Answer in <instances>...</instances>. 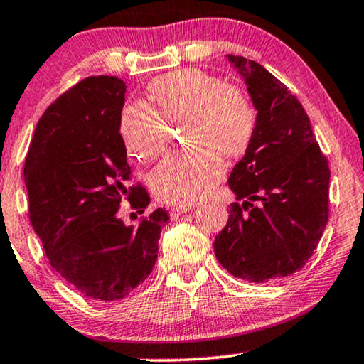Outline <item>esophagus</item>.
I'll return each mask as SVG.
<instances>
[{
    "label": "esophagus",
    "mask_w": 364,
    "mask_h": 364,
    "mask_svg": "<svg viewBox=\"0 0 364 364\" xmlns=\"http://www.w3.org/2000/svg\"><path fill=\"white\" fill-rule=\"evenodd\" d=\"M192 208H193V205H177V207L171 208V217L172 218H178V217L182 215V213L192 210Z\"/></svg>",
    "instance_id": "obj_1"
}]
</instances>
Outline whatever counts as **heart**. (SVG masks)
<instances>
[{"label": "heart", "instance_id": "obj_1", "mask_svg": "<svg viewBox=\"0 0 364 364\" xmlns=\"http://www.w3.org/2000/svg\"><path fill=\"white\" fill-rule=\"evenodd\" d=\"M157 109L131 101L119 114V132L127 151L152 161L166 151L168 124L186 122L183 142L191 147L168 154L151 176V187L164 202L193 203L222 177L220 154L235 157L255 132L257 112L245 89L222 82L215 74L187 68L149 84Z\"/></svg>", "mask_w": 364, "mask_h": 364}]
</instances>
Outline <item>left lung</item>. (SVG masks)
Listing matches in <instances>:
<instances>
[{"label": "left lung", "instance_id": "left-lung-1", "mask_svg": "<svg viewBox=\"0 0 364 364\" xmlns=\"http://www.w3.org/2000/svg\"><path fill=\"white\" fill-rule=\"evenodd\" d=\"M227 58L258 114L245 156L228 177L237 202L213 250L233 277L265 283L298 272L313 255L330 213V167L290 89L252 59Z\"/></svg>", "mask_w": 364, "mask_h": 364}]
</instances>
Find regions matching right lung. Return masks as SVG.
Returning a JSON list of instances; mask_svg holds the SVG:
<instances>
[{"label":"right lung","instance_id":"1","mask_svg":"<svg viewBox=\"0 0 364 364\" xmlns=\"http://www.w3.org/2000/svg\"><path fill=\"white\" fill-rule=\"evenodd\" d=\"M126 82L89 76L61 94L38 121L24 162L31 225L49 265L97 301L121 300L151 275L168 220L157 208L126 225L122 202L144 213L151 197L132 181L119 132ZM134 215V213H132Z\"/></svg>","mask_w":364,"mask_h":364}]
</instances>
